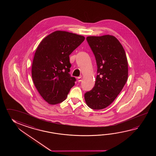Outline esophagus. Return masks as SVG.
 <instances>
[{
	"mask_svg": "<svg viewBox=\"0 0 156 156\" xmlns=\"http://www.w3.org/2000/svg\"><path fill=\"white\" fill-rule=\"evenodd\" d=\"M77 81H78V82H81V81H82V77H79L78 78H77Z\"/></svg>",
	"mask_w": 156,
	"mask_h": 156,
	"instance_id": "34e87169",
	"label": "esophagus"
}]
</instances>
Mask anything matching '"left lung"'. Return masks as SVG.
Instances as JSON below:
<instances>
[{
    "label": "left lung",
    "mask_w": 156,
    "mask_h": 156,
    "mask_svg": "<svg viewBox=\"0 0 156 156\" xmlns=\"http://www.w3.org/2000/svg\"><path fill=\"white\" fill-rule=\"evenodd\" d=\"M98 67L93 89L84 95L87 105L92 109L109 106L120 93L128 76L126 54L119 41L113 36L87 37Z\"/></svg>",
    "instance_id": "1"
}]
</instances>
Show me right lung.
<instances>
[{
	"label": "right lung",
	"instance_id": "1",
	"mask_svg": "<svg viewBox=\"0 0 156 156\" xmlns=\"http://www.w3.org/2000/svg\"><path fill=\"white\" fill-rule=\"evenodd\" d=\"M85 37L56 30L48 35L37 48L32 66L33 83L47 103L55 105L66 99L76 79L70 76L69 55Z\"/></svg>",
	"mask_w": 156,
	"mask_h": 156
}]
</instances>
